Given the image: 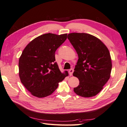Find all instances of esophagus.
Segmentation results:
<instances>
[{"instance_id": "34e87169", "label": "esophagus", "mask_w": 127, "mask_h": 127, "mask_svg": "<svg viewBox=\"0 0 127 127\" xmlns=\"http://www.w3.org/2000/svg\"><path fill=\"white\" fill-rule=\"evenodd\" d=\"M73 71H74V70H73V68H71V69H69V70L68 71L69 74V75H70V76H72V74H73Z\"/></svg>"}]
</instances>
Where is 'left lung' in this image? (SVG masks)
Returning a JSON list of instances; mask_svg holds the SVG:
<instances>
[{
    "label": "left lung",
    "instance_id": "1",
    "mask_svg": "<svg viewBox=\"0 0 127 127\" xmlns=\"http://www.w3.org/2000/svg\"><path fill=\"white\" fill-rule=\"evenodd\" d=\"M67 38L78 56L73 75L78 78L79 84L74 88V92L82 97L95 96L110 79L109 50L99 39L88 33H71Z\"/></svg>",
    "mask_w": 127,
    "mask_h": 127
}]
</instances>
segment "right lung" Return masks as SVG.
<instances>
[{
	"label": "right lung",
	"instance_id": "obj_1",
	"mask_svg": "<svg viewBox=\"0 0 127 127\" xmlns=\"http://www.w3.org/2000/svg\"><path fill=\"white\" fill-rule=\"evenodd\" d=\"M67 34L46 33L26 46L19 61L21 82L31 94L37 97L51 95L59 83L68 75L61 73L55 62V51L67 39Z\"/></svg>",
	"mask_w": 127,
	"mask_h": 127
}]
</instances>
